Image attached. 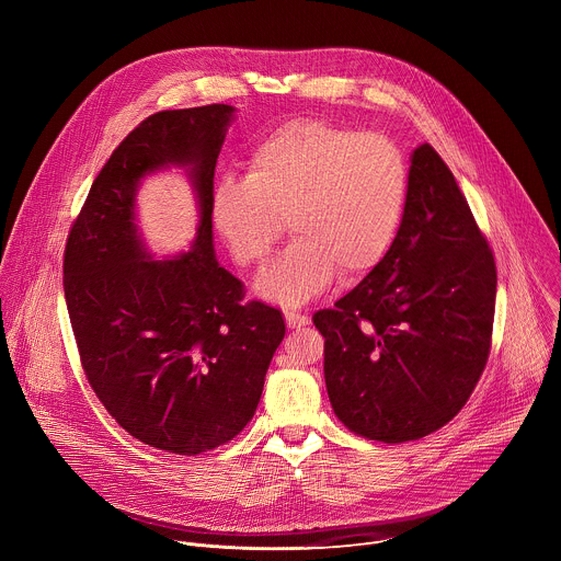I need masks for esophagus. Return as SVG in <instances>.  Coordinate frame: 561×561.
<instances>
[{"mask_svg": "<svg viewBox=\"0 0 561 561\" xmlns=\"http://www.w3.org/2000/svg\"><path fill=\"white\" fill-rule=\"evenodd\" d=\"M284 319H286V327L288 329H301V327L308 324V317L301 314L299 310H286Z\"/></svg>", "mask_w": 561, "mask_h": 561, "instance_id": "34e87169", "label": "esophagus"}]
</instances>
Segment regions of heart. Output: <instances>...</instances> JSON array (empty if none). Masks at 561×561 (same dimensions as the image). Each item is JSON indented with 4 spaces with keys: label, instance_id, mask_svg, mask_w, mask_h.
Masks as SVG:
<instances>
[{
    "label": "heart",
    "instance_id": "1",
    "mask_svg": "<svg viewBox=\"0 0 561 561\" xmlns=\"http://www.w3.org/2000/svg\"><path fill=\"white\" fill-rule=\"evenodd\" d=\"M407 202L409 164L390 137L297 117L251 148L244 180L215 186L210 213L244 268L266 264L286 221L295 239L260 277L257 293L299 306L322 295L337 271L355 279L377 268Z\"/></svg>",
    "mask_w": 561,
    "mask_h": 561
}]
</instances>
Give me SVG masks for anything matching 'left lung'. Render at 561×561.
<instances>
[{"label":"left lung","mask_w":561,"mask_h":561,"mask_svg":"<svg viewBox=\"0 0 561 561\" xmlns=\"http://www.w3.org/2000/svg\"><path fill=\"white\" fill-rule=\"evenodd\" d=\"M495 293L489 239L439 152L422 144L390 253L335 308L312 314L337 420L383 444L446 426L486 368Z\"/></svg>","instance_id":"left-lung-1"}]
</instances>
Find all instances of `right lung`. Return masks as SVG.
Instances as JSON below:
<instances>
[{"label":"right lung","instance_id":"obj_1","mask_svg":"<svg viewBox=\"0 0 561 561\" xmlns=\"http://www.w3.org/2000/svg\"><path fill=\"white\" fill-rule=\"evenodd\" d=\"M232 106L159 111L113 150L64 249V297L84 375L135 439L175 455L213 450L253 420L284 340L277 308L244 299L213 255V180ZM167 163L192 167L203 221L193 252L142 251L134 188Z\"/></svg>","mask_w":561,"mask_h":561}]
</instances>
